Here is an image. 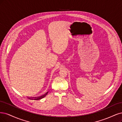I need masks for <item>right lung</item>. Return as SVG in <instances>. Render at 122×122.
<instances>
[{
  "mask_svg": "<svg viewBox=\"0 0 122 122\" xmlns=\"http://www.w3.org/2000/svg\"><path fill=\"white\" fill-rule=\"evenodd\" d=\"M48 92H47L46 93H45V94H44L43 95H41V96H38V97H28L29 99H31V100H40V99H42V98L45 97L46 95L47 94H48Z\"/></svg>",
  "mask_w": 122,
  "mask_h": 122,
  "instance_id": "add662e5",
  "label": "right lung"
}]
</instances>
